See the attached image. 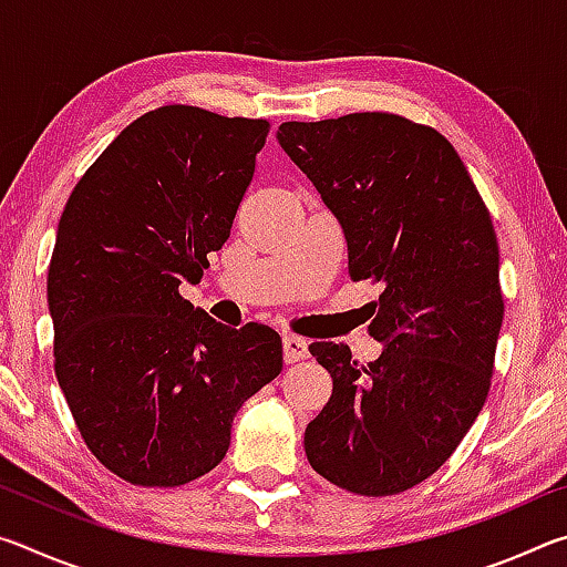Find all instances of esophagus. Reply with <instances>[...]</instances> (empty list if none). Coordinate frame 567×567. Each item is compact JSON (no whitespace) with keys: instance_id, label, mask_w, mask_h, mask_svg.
I'll return each mask as SVG.
<instances>
[{"instance_id":"obj_1","label":"esophagus","mask_w":567,"mask_h":567,"mask_svg":"<svg viewBox=\"0 0 567 567\" xmlns=\"http://www.w3.org/2000/svg\"><path fill=\"white\" fill-rule=\"evenodd\" d=\"M307 354H310V350H307V340L297 338V334H285L282 338V358L285 362H300L305 360Z\"/></svg>"}]
</instances>
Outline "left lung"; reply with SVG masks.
<instances>
[{"label":"left lung","mask_w":567,"mask_h":567,"mask_svg":"<svg viewBox=\"0 0 567 567\" xmlns=\"http://www.w3.org/2000/svg\"><path fill=\"white\" fill-rule=\"evenodd\" d=\"M277 140L338 217L352 280L382 287L375 362L310 344L332 395L305 430L307 460L354 495L410 491L455 453L491 390L505 312L491 213L443 134L400 114L282 122Z\"/></svg>","instance_id":"8db88e82"}]
</instances>
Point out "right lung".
Here are the masks:
<instances>
[{"instance_id":"1","label":"right lung","mask_w":567,"mask_h":567,"mask_svg":"<svg viewBox=\"0 0 567 567\" xmlns=\"http://www.w3.org/2000/svg\"><path fill=\"white\" fill-rule=\"evenodd\" d=\"M270 122L167 104L76 182L47 277L54 372L92 455L142 487L209 473L233 417L282 370V340L179 295L223 247Z\"/></svg>"}]
</instances>
